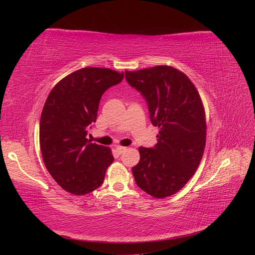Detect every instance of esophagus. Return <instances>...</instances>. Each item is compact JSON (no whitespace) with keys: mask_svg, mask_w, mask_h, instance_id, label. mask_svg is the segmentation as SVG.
<instances>
[{"mask_svg":"<svg viewBox=\"0 0 255 255\" xmlns=\"http://www.w3.org/2000/svg\"><path fill=\"white\" fill-rule=\"evenodd\" d=\"M116 150H117L118 154H122L123 152H125V151L127 150V148H126V146H120V145H118L117 148H116Z\"/></svg>","mask_w":255,"mask_h":255,"instance_id":"esophagus-1","label":"esophagus"}]
</instances>
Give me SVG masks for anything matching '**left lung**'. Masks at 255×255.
<instances>
[{"label":"left lung","instance_id":"obj_1","mask_svg":"<svg viewBox=\"0 0 255 255\" xmlns=\"http://www.w3.org/2000/svg\"><path fill=\"white\" fill-rule=\"evenodd\" d=\"M126 80L140 92L152 125L159 128L157 143L139 148V163L132 168L135 182L152 197H169L189 181L203 155L206 123L201 98L186 75L169 66L126 71Z\"/></svg>","mask_w":255,"mask_h":255}]
</instances>
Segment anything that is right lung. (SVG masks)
Here are the masks:
<instances>
[{"mask_svg": "<svg viewBox=\"0 0 255 255\" xmlns=\"http://www.w3.org/2000/svg\"><path fill=\"white\" fill-rule=\"evenodd\" d=\"M123 80V72L83 68L58 82L44 103L39 142L48 171L61 188L86 195L102 185L113 161L107 146L87 139L104 92Z\"/></svg>", "mask_w": 255, "mask_h": 255, "instance_id": "obj_1", "label": "right lung"}]
</instances>
